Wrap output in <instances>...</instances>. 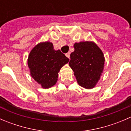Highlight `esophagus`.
<instances>
[{
    "instance_id": "1",
    "label": "esophagus",
    "mask_w": 131,
    "mask_h": 131,
    "mask_svg": "<svg viewBox=\"0 0 131 131\" xmlns=\"http://www.w3.org/2000/svg\"><path fill=\"white\" fill-rule=\"evenodd\" d=\"M66 56H67V58H69V59H70V52H68V53H67V54H66Z\"/></svg>"
}]
</instances>
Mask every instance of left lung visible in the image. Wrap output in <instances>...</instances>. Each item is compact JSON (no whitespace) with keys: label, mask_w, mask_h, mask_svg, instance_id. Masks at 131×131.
Here are the masks:
<instances>
[{"label":"left lung","mask_w":131,"mask_h":131,"mask_svg":"<svg viewBox=\"0 0 131 131\" xmlns=\"http://www.w3.org/2000/svg\"><path fill=\"white\" fill-rule=\"evenodd\" d=\"M73 47L69 66L79 85L85 89H92L103 72L105 61L103 52L93 41L76 42Z\"/></svg>","instance_id":"8db88e82"}]
</instances>
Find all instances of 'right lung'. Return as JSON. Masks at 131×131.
<instances>
[{
  "label": "right lung",
  "instance_id": "add662e5",
  "mask_svg": "<svg viewBox=\"0 0 131 131\" xmlns=\"http://www.w3.org/2000/svg\"><path fill=\"white\" fill-rule=\"evenodd\" d=\"M69 59L59 49L54 50L52 42L37 43L30 51L27 63L31 77L43 89L56 84L58 73Z\"/></svg>",
  "mask_w": 131,
  "mask_h": 131
}]
</instances>
